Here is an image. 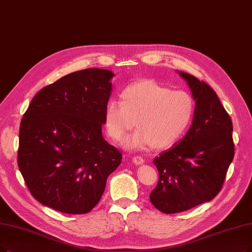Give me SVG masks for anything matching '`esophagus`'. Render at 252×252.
Masks as SVG:
<instances>
[{
  "label": "esophagus",
  "instance_id": "1",
  "mask_svg": "<svg viewBox=\"0 0 252 252\" xmlns=\"http://www.w3.org/2000/svg\"><path fill=\"white\" fill-rule=\"evenodd\" d=\"M132 161H133V163L135 165H140V164H143L145 162V159L143 157H140V156H134L132 158Z\"/></svg>",
  "mask_w": 252,
  "mask_h": 252
}]
</instances>
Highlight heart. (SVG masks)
<instances>
[{
	"label": "heart",
	"mask_w": 252,
	"mask_h": 252,
	"mask_svg": "<svg viewBox=\"0 0 252 252\" xmlns=\"http://www.w3.org/2000/svg\"><path fill=\"white\" fill-rule=\"evenodd\" d=\"M121 102L105 105L103 124L107 135L121 142L129 130H137L125 139L131 150L150 147L165 149L175 145L188 130L195 113V102L185 91H172L154 80H138L123 90Z\"/></svg>",
	"instance_id": "heart-1"
}]
</instances>
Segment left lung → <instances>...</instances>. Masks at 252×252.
I'll return each instance as SVG.
<instances>
[{
    "label": "left lung",
    "mask_w": 252,
    "mask_h": 252,
    "mask_svg": "<svg viewBox=\"0 0 252 252\" xmlns=\"http://www.w3.org/2000/svg\"><path fill=\"white\" fill-rule=\"evenodd\" d=\"M177 72L191 90L195 113L186 135L153 161L159 181L150 200L165 214L213 199L235 154L233 123L214 90L193 75Z\"/></svg>",
    "instance_id": "8db88e82"
}]
</instances>
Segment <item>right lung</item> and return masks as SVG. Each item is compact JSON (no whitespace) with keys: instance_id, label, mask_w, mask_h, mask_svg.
<instances>
[{"instance_id":"right-lung-1","label":"right lung","mask_w":252,"mask_h":252,"mask_svg":"<svg viewBox=\"0 0 252 252\" xmlns=\"http://www.w3.org/2000/svg\"><path fill=\"white\" fill-rule=\"evenodd\" d=\"M114 75L104 69L79 70L32 99L19 128L17 163L40 204L85 214L101 198L107 177L122 159L102 136Z\"/></svg>"}]
</instances>
